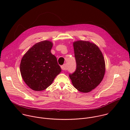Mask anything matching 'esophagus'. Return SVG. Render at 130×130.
<instances>
[{"label":"esophagus","mask_w":130,"mask_h":130,"mask_svg":"<svg viewBox=\"0 0 130 130\" xmlns=\"http://www.w3.org/2000/svg\"><path fill=\"white\" fill-rule=\"evenodd\" d=\"M61 68L63 70H66L67 69V68H66V66L65 64L61 66Z\"/></svg>","instance_id":"34e87169"}]
</instances>
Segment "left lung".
Segmentation results:
<instances>
[{"label":"left lung","mask_w":130,"mask_h":130,"mask_svg":"<svg viewBox=\"0 0 130 130\" xmlns=\"http://www.w3.org/2000/svg\"><path fill=\"white\" fill-rule=\"evenodd\" d=\"M73 46L77 68L72 74H69V78L77 90L86 93L102 81L105 71L104 59L94 43L79 40L74 42Z\"/></svg>","instance_id":"obj_1"}]
</instances>
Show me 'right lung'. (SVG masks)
Instances as JSON below:
<instances>
[{
  "label": "right lung",
  "mask_w": 130,
  "mask_h": 130,
  "mask_svg": "<svg viewBox=\"0 0 130 130\" xmlns=\"http://www.w3.org/2000/svg\"><path fill=\"white\" fill-rule=\"evenodd\" d=\"M53 43L49 41L37 43L23 57L20 71L25 83L32 90L46 89L61 72L57 58L51 52Z\"/></svg>",
  "instance_id": "obj_1"
}]
</instances>
